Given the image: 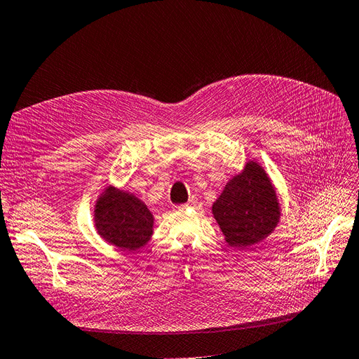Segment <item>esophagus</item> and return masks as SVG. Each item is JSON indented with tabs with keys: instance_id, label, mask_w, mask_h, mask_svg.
<instances>
[{
	"instance_id": "34e87169",
	"label": "esophagus",
	"mask_w": 359,
	"mask_h": 359,
	"mask_svg": "<svg viewBox=\"0 0 359 359\" xmlns=\"http://www.w3.org/2000/svg\"><path fill=\"white\" fill-rule=\"evenodd\" d=\"M194 206H198V202L196 201H190L187 203H184L182 208H194Z\"/></svg>"
}]
</instances>
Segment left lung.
<instances>
[{
	"mask_svg": "<svg viewBox=\"0 0 359 359\" xmlns=\"http://www.w3.org/2000/svg\"><path fill=\"white\" fill-rule=\"evenodd\" d=\"M212 214L226 243L235 248L255 245L273 233L280 222V203L273 182L257 161H248L226 184L212 203Z\"/></svg>",
	"mask_w": 359,
	"mask_h": 359,
	"instance_id": "1",
	"label": "left lung"
}]
</instances>
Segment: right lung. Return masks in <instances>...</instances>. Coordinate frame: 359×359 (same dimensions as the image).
I'll return each mask as SVG.
<instances>
[{
    "instance_id": "right-lung-1",
    "label": "right lung",
    "mask_w": 359,
    "mask_h": 359,
    "mask_svg": "<svg viewBox=\"0 0 359 359\" xmlns=\"http://www.w3.org/2000/svg\"><path fill=\"white\" fill-rule=\"evenodd\" d=\"M154 217L135 194L107 187L95 202L94 226L104 241L124 252L142 248L153 235Z\"/></svg>"
}]
</instances>
